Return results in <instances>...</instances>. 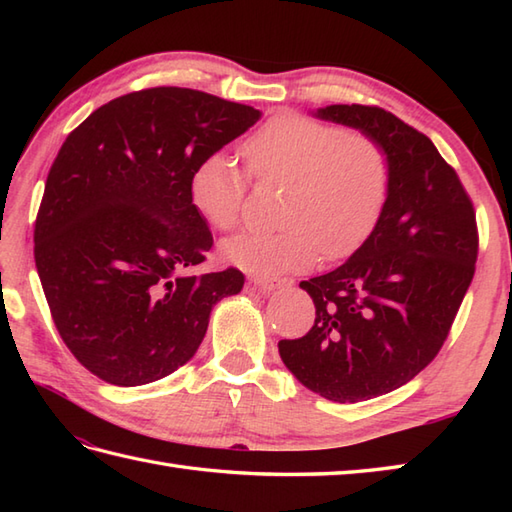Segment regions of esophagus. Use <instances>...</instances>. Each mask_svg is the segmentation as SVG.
<instances>
[{
  "label": "esophagus",
  "instance_id": "1",
  "mask_svg": "<svg viewBox=\"0 0 512 512\" xmlns=\"http://www.w3.org/2000/svg\"><path fill=\"white\" fill-rule=\"evenodd\" d=\"M253 286L262 292H273L279 288H288L292 286L290 279H277V277H255L253 279Z\"/></svg>",
  "mask_w": 512,
  "mask_h": 512
}]
</instances>
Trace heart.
I'll return each mask as SVG.
<instances>
[{"label":"heart","mask_w":512,"mask_h":512,"mask_svg":"<svg viewBox=\"0 0 512 512\" xmlns=\"http://www.w3.org/2000/svg\"><path fill=\"white\" fill-rule=\"evenodd\" d=\"M248 173L284 184L275 233H242L222 244L228 264L253 275H279L352 257L374 235L391 193V160L374 136L303 114H277L246 140ZM248 184L231 160L211 154L195 165L189 195L206 222L231 231Z\"/></svg>","instance_id":"heart-1"}]
</instances>
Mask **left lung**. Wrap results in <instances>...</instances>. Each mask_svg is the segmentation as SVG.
Here are the masks:
<instances>
[{"instance_id":"obj_1","label":"left lung","mask_w":512,"mask_h":512,"mask_svg":"<svg viewBox=\"0 0 512 512\" xmlns=\"http://www.w3.org/2000/svg\"><path fill=\"white\" fill-rule=\"evenodd\" d=\"M319 118L385 147L391 193L374 235L343 266L301 281L317 308L310 332L279 341L299 383L358 402L418 376L449 336L475 275V209L431 140L376 105H330Z\"/></svg>"}]
</instances>
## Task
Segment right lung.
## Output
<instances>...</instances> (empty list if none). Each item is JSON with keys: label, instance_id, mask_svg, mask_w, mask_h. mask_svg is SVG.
I'll return each instance as SVG.
<instances>
[{"label": "right lung", "instance_id": "right-lung-1", "mask_svg": "<svg viewBox=\"0 0 512 512\" xmlns=\"http://www.w3.org/2000/svg\"><path fill=\"white\" fill-rule=\"evenodd\" d=\"M259 116L200 90L149 88L105 103L65 138L39 204L35 264L63 343L105 383L176 372L215 303L244 288L237 268L187 275L213 246L189 180Z\"/></svg>", "mask_w": 512, "mask_h": 512}]
</instances>
